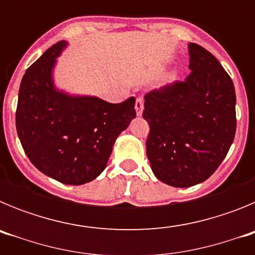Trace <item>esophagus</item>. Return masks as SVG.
<instances>
[{"label":"esophagus","instance_id":"1","mask_svg":"<svg viewBox=\"0 0 255 255\" xmlns=\"http://www.w3.org/2000/svg\"><path fill=\"white\" fill-rule=\"evenodd\" d=\"M143 108H144L143 98H138L136 102H135V111H136V115H138V116H141V114H143Z\"/></svg>","mask_w":255,"mask_h":255}]
</instances>
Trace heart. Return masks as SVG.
<instances>
[{
    "label": "heart",
    "mask_w": 255,
    "mask_h": 255,
    "mask_svg": "<svg viewBox=\"0 0 255 255\" xmlns=\"http://www.w3.org/2000/svg\"><path fill=\"white\" fill-rule=\"evenodd\" d=\"M168 79H170V80H173V79H175V74H172V75L168 76Z\"/></svg>",
    "instance_id": "heart-1"
}]
</instances>
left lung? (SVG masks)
Returning <instances> with one entry per match:
<instances>
[{
  "mask_svg": "<svg viewBox=\"0 0 255 255\" xmlns=\"http://www.w3.org/2000/svg\"><path fill=\"white\" fill-rule=\"evenodd\" d=\"M190 75L145 96L147 155L154 176L175 188L206 181L224 161L236 131L234 83L217 58L189 43Z\"/></svg>",
  "mask_w": 255,
  "mask_h": 255,
  "instance_id": "1",
  "label": "left lung"
}]
</instances>
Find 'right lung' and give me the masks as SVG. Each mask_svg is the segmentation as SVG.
<instances>
[{
    "label": "right lung",
    "instance_id": "add662e5",
    "mask_svg": "<svg viewBox=\"0 0 255 255\" xmlns=\"http://www.w3.org/2000/svg\"><path fill=\"white\" fill-rule=\"evenodd\" d=\"M67 44H53L22 76L16 130L40 172L62 184L83 185L106 168L117 136L136 116L135 98L114 105L58 89L53 71Z\"/></svg>",
    "mask_w": 255,
    "mask_h": 255
}]
</instances>
